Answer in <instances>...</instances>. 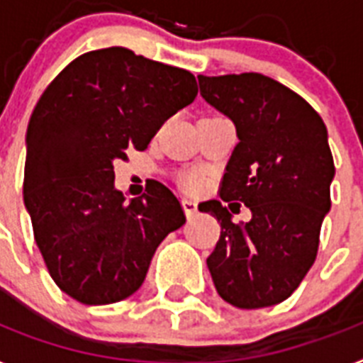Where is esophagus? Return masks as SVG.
<instances>
[{
    "instance_id": "esophagus-1",
    "label": "esophagus",
    "mask_w": 363,
    "mask_h": 363,
    "mask_svg": "<svg viewBox=\"0 0 363 363\" xmlns=\"http://www.w3.org/2000/svg\"><path fill=\"white\" fill-rule=\"evenodd\" d=\"M182 208H184L188 218H194L197 214V203L191 201V199H182Z\"/></svg>"
}]
</instances>
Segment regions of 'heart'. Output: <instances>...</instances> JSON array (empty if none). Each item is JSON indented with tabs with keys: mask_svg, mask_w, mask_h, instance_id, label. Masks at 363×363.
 I'll return each mask as SVG.
<instances>
[{
	"mask_svg": "<svg viewBox=\"0 0 363 363\" xmlns=\"http://www.w3.org/2000/svg\"><path fill=\"white\" fill-rule=\"evenodd\" d=\"M182 186L186 188L190 191H197L199 188L203 186V179L196 173H190V175H184L182 177Z\"/></svg>",
	"mask_w": 363,
	"mask_h": 363,
	"instance_id": "1",
	"label": "heart"
}]
</instances>
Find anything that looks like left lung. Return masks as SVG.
<instances>
[{
  "label": "left lung",
  "instance_id": "obj_1",
  "mask_svg": "<svg viewBox=\"0 0 363 363\" xmlns=\"http://www.w3.org/2000/svg\"><path fill=\"white\" fill-rule=\"evenodd\" d=\"M197 79L203 99L237 126L238 143L220 197L252 211V220L238 225L216 199L199 205L222 228L207 259L212 281L237 308L279 304L298 289L317 257L335 173L328 132L302 96L268 76L244 72Z\"/></svg>",
  "mask_w": 363,
  "mask_h": 363
}]
</instances>
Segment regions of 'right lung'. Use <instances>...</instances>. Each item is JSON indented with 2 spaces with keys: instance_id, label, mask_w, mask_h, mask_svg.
Returning <instances> with one entry per match:
<instances>
[{
  "instance_id": "obj_1",
  "label": "right lung",
  "mask_w": 363,
  "mask_h": 363,
  "mask_svg": "<svg viewBox=\"0 0 363 363\" xmlns=\"http://www.w3.org/2000/svg\"><path fill=\"white\" fill-rule=\"evenodd\" d=\"M196 96L188 70L111 46L76 57L38 99L26 135L23 203L50 276L82 304L134 294L158 244L186 222L160 182L126 203L113 162L130 147L147 149Z\"/></svg>"
}]
</instances>
